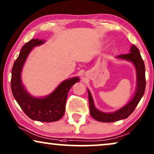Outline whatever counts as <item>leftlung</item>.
I'll return each mask as SVG.
<instances>
[{
    "instance_id": "8db88e82",
    "label": "left lung",
    "mask_w": 154,
    "mask_h": 154,
    "mask_svg": "<svg viewBox=\"0 0 154 154\" xmlns=\"http://www.w3.org/2000/svg\"><path fill=\"white\" fill-rule=\"evenodd\" d=\"M118 58L125 59L134 63L137 69V91L134 98L130 103H128L123 108H120L118 111L112 112V113H105L98 110L95 108L94 104L93 98L91 97V93L88 90L90 114L91 117L97 121L103 122H116L128 118L134 111L135 108L138 105L141 98H142L146 88V77H145V65L143 59L141 58L140 52L135 45L133 44L130 49V53L128 54H122L117 56Z\"/></svg>"
}]
</instances>
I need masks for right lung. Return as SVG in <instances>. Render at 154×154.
Masks as SVG:
<instances>
[{
    "label": "right lung",
    "instance_id": "add662e5",
    "mask_svg": "<svg viewBox=\"0 0 154 154\" xmlns=\"http://www.w3.org/2000/svg\"><path fill=\"white\" fill-rule=\"evenodd\" d=\"M44 42L43 39L32 38L22 46L12 69L11 89L14 98L29 118L40 122H51L58 121L63 116L67 94L79 81V77L63 82L52 94L43 98H34L26 91L21 82L22 67L32 49Z\"/></svg>",
    "mask_w": 154,
    "mask_h": 154
}]
</instances>
